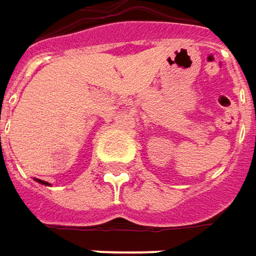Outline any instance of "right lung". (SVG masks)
<instances>
[{
    "label": "right lung",
    "instance_id": "right-lung-1",
    "mask_svg": "<svg viewBox=\"0 0 256 256\" xmlns=\"http://www.w3.org/2000/svg\"><path fill=\"white\" fill-rule=\"evenodd\" d=\"M36 181H38V184H42V186H50L49 182H46V181H43V180H38V178H34Z\"/></svg>",
    "mask_w": 256,
    "mask_h": 256
}]
</instances>
